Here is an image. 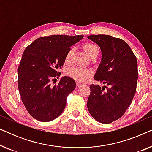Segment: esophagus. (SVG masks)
Instances as JSON below:
<instances>
[{"mask_svg":"<svg viewBox=\"0 0 152 152\" xmlns=\"http://www.w3.org/2000/svg\"><path fill=\"white\" fill-rule=\"evenodd\" d=\"M82 86V84H81V83H80V82H77V84H76L77 88H80V87H81Z\"/></svg>","mask_w":152,"mask_h":152,"instance_id":"34e87169","label":"esophagus"}]
</instances>
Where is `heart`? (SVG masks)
<instances>
[{"mask_svg":"<svg viewBox=\"0 0 152 152\" xmlns=\"http://www.w3.org/2000/svg\"><path fill=\"white\" fill-rule=\"evenodd\" d=\"M84 50L86 52L87 55L90 57L93 53L98 52V48L96 45L91 43H86L83 45ZM73 53V49L70 48L66 53L65 60L66 61H69L70 57ZM67 75L70 77L79 82H85L88 80L91 75V71L88 69H84L77 67H72L68 70Z\"/></svg>","mask_w":152,"mask_h":152,"instance_id":"heart-1","label":"heart"}]
</instances>
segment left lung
I'll return each mask as SVG.
<instances>
[{
  "mask_svg": "<svg viewBox=\"0 0 152 152\" xmlns=\"http://www.w3.org/2000/svg\"><path fill=\"white\" fill-rule=\"evenodd\" d=\"M100 48L102 60L94 76L107 86L91 84L87 108L92 117L109 124L121 118L132 103L136 91L138 64L125 41L110 35L87 37ZM107 91H104V88Z\"/></svg>",
  "mask_w": 152,
  "mask_h": 152,
  "instance_id": "8db88e82",
  "label": "left lung"
}]
</instances>
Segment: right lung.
I'll use <instances>...</instances> for the list:
<instances>
[{"label": "right lung", "mask_w": 152, "mask_h": 152, "mask_svg": "<svg viewBox=\"0 0 152 152\" xmlns=\"http://www.w3.org/2000/svg\"><path fill=\"white\" fill-rule=\"evenodd\" d=\"M84 35H50L36 39L25 49L18 68V88L27 111L41 122H49L61 115L68 95L76 83L69 77H63L51 86L50 82L61 75L65 57L70 46Z\"/></svg>", "instance_id": "add662e5"}]
</instances>
